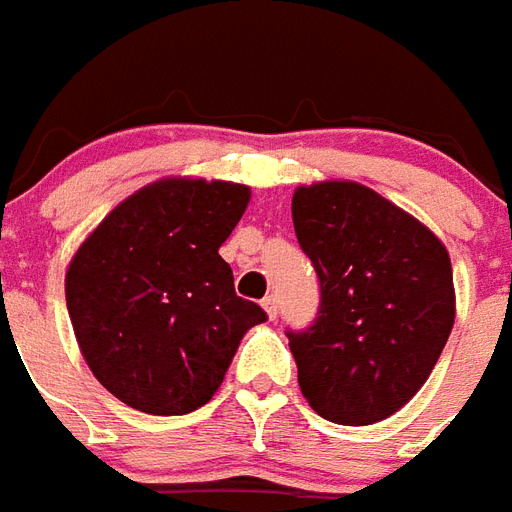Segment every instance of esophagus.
Wrapping results in <instances>:
<instances>
[{
  "mask_svg": "<svg viewBox=\"0 0 512 512\" xmlns=\"http://www.w3.org/2000/svg\"><path fill=\"white\" fill-rule=\"evenodd\" d=\"M261 306H264V312H267L269 320H275L277 312H280V306H277V296H267L264 301H261Z\"/></svg>",
  "mask_w": 512,
  "mask_h": 512,
  "instance_id": "34e87169",
  "label": "esophagus"
}]
</instances>
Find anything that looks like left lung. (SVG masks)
<instances>
[{
	"label": "left lung",
	"instance_id": "8db88e82",
	"mask_svg": "<svg viewBox=\"0 0 512 512\" xmlns=\"http://www.w3.org/2000/svg\"><path fill=\"white\" fill-rule=\"evenodd\" d=\"M293 227L320 277V317L288 333L301 394L333 423L391 418L418 394L455 325L447 245L349 179L301 185Z\"/></svg>",
	"mask_w": 512,
	"mask_h": 512
}]
</instances>
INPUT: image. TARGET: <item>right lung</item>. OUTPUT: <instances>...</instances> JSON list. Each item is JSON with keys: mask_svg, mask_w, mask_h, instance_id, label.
I'll use <instances>...</instances> for the list:
<instances>
[{"mask_svg": "<svg viewBox=\"0 0 512 512\" xmlns=\"http://www.w3.org/2000/svg\"><path fill=\"white\" fill-rule=\"evenodd\" d=\"M251 187L166 177L121 200L65 272L81 357L110 394L147 415L198 410L222 386L237 346L267 320L235 293L219 248Z\"/></svg>", "mask_w": 512, "mask_h": 512, "instance_id": "1", "label": "right lung"}]
</instances>
